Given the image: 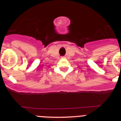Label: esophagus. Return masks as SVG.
Here are the masks:
<instances>
[{
    "label": "esophagus",
    "mask_w": 121,
    "mask_h": 121,
    "mask_svg": "<svg viewBox=\"0 0 121 121\" xmlns=\"http://www.w3.org/2000/svg\"><path fill=\"white\" fill-rule=\"evenodd\" d=\"M61 58H65V57H62Z\"/></svg>",
    "instance_id": "1"
}]
</instances>
